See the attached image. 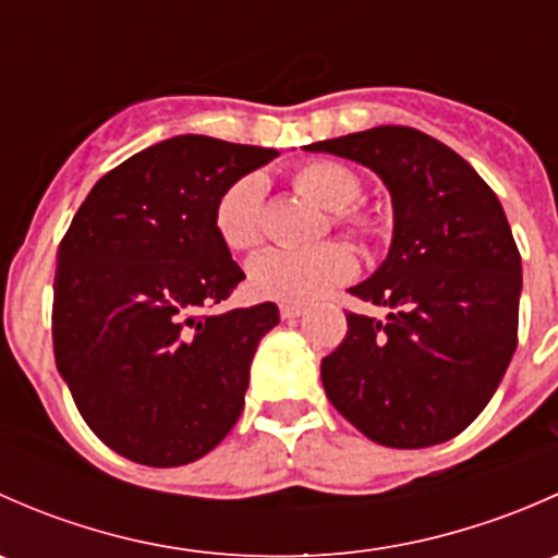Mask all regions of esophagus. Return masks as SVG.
Listing matches in <instances>:
<instances>
[{
    "instance_id": "34e87169",
    "label": "esophagus",
    "mask_w": 558,
    "mask_h": 558,
    "mask_svg": "<svg viewBox=\"0 0 558 558\" xmlns=\"http://www.w3.org/2000/svg\"><path fill=\"white\" fill-rule=\"evenodd\" d=\"M302 313H305V311H302L300 305H280V318H283V320L300 318Z\"/></svg>"
}]
</instances>
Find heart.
<instances>
[{"instance_id":"obj_1","label":"heart","mask_w":558,"mask_h":558,"mask_svg":"<svg viewBox=\"0 0 558 558\" xmlns=\"http://www.w3.org/2000/svg\"><path fill=\"white\" fill-rule=\"evenodd\" d=\"M294 185L326 210L335 213V221L340 227L364 234L373 229V218L356 207L364 185L351 167L329 159L305 161L294 170ZM264 196H267V185L256 172L229 183L218 196L213 221H216L218 238L229 251L247 253L262 245ZM353 275H356V256L351 247L324 243L307 251L262 253L253 258L247 269V286L262 300L283 302V305H311L335 286L348 283Z\"/></svg>"}]
</instances>
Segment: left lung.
<instances>
[{"mask_svg":"<svg viewBox=\"0 0 558 558\" xmlns=\"http://www.w3.org/2000/svg\"><path fill=\"white\" fill-rule=\"evenodd\" d=\"M307 150L369 167L393 202L391 251L351 289L391 313H345V337L320 362L326 397L380 446L451 440L486 408L519 345L521 253L502 205L456 150L413 126Z\"/></svg>","mask_w":558,"mask_h":558,"instance_id":"left-lung-1","label":"left lung"}]
</instances>
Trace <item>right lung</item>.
I'll use <instances>...</instances> for the list:
<instances>
[{
    "label": "right lung",
    "instance_id": "obj_1",
    "mask_svg": "<svg viewBox=\"0 0 558 558\" xmlns=\"http://www.w3.org/2000/svg\"><path fill=\"white\" fill-rule=\"evenodd\" d=\"M278 150L180 134L97 180L59 245L53 353L94 435L148 466L202 459L238 424L272 302L207 315L245 278L218 196Z\"/></svg>",
    "mask_w": 558,
    "mask_h": 558
}]
</instances>
